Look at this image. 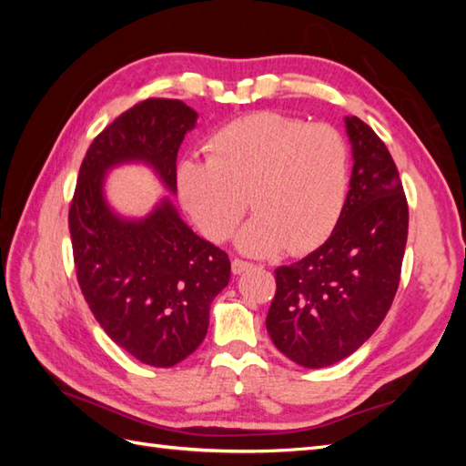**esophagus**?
<instances>
[{
  "label": "esophagus",
  "mask_w": 466,
  "mask_h": 466,
  "mask_svg": "<svg viewBox=\"0 0 466 466\" xmlns=\"http://www.w3.org/2000/svg\"><path fill=\"white\" fill-rule=\"evenodd\" d=\"M248 268H252V262L242 260V258H234V260H232V272H234V274H240V272L248 270Z\"/></svg>",
  "instance_id": "esophagus-1"
}]
</instances>
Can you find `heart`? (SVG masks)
<instances>
[{
  "label": "heart",
  "instance_id": "1",
  "mask_svg": "<svg viewBox=\"0 0 466 466\" xmlns=\"http://www.w3.org/2000/svg\"><path fill=\"white\" fill-rule=\"evenodd\" d=\"M208 160H184L176 190L206 238L238 234L248 254L309 252L334 230L349 192V147L329 124L280 112L236 117L210 136Z\"/></svg>",
  "mask_w": 466,
  "mask_h": 466
}]
</instances>
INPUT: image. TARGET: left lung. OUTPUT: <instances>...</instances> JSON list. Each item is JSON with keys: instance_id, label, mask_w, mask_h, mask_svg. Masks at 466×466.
<instances>
[{"instance_id": "1", "label": "left lung", "mask_w": 466, "mask_h": 466, "mask_svg": "<svg viewBox=\"0 0 466 466\" xmlns=\"http://www.w3.org/2000/svg\"><path fill=\"white\" fill-rule=\"evenodd\" d=\"M354 167L330 238L274 270L266 330L304 369H322L370 339L399 290L409 204L389 147L360 117H346Z\"/></svg>"}]
</instances>
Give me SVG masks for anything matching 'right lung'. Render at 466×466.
<instances>
[{"label": "right lung", "instance_id": "add662e5", "mask_svg": "<svg viewBox=\"0 0 466 466\" xmlns=\"http://www.w3.org/2000/svg\"><path fill=\"white\" fill-rule=\"evenodd\" d=\"M196 116L166 97H147L117 116L87 147L67 214L76 279L96 320L117 346L157 369L202 344L210 304L230 280V260L167 200L146 220H120L104 202L102 182L110 166L144 160L176 190V156Z\"/></svg>", "mask_w": 466, "mask_h": 466}]
</instances>
